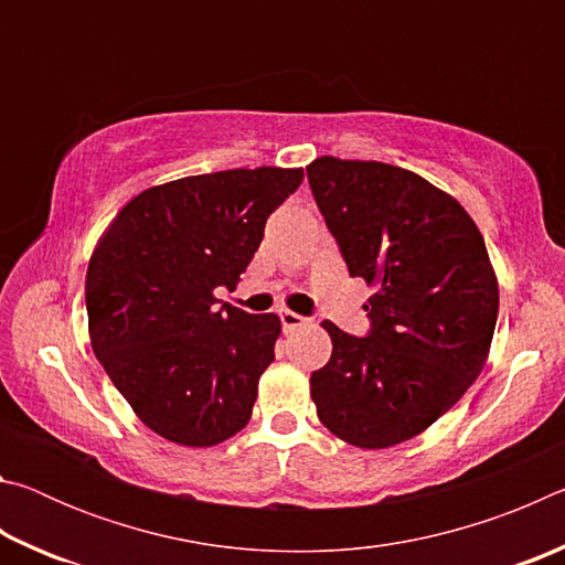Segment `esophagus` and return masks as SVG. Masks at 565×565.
<instances>
[{
  "label": "esophagus",
  "instance_id": "esophagus-1",
  "mask_svg": "<svg viewBox=\"0 0 565 565\" xmlns=\"http://www.w3.org/2000/svg\"><path fill=\"white\" fill-rule=\"evenodd\" d=\"M279 319H281L284 331H294V329H299V327H303V323H306V319L301 317V313L289 311V309H281L279 311Z\"/></svg>",
  "mask_w": 565,
  "mask_h": 565
}]
</instances>
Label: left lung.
<instances>
[{
    "instance_id": "obj_1",
    "label": "left lung",
    "mask_w": 565,
    "mask_h": 565,
    "mask_svg": "<svg viewBox=\"0 0 565 565\" xmlns=\"http://www.w3.org/2000/svg\"><path fill=\"white\" fill-rule=\"evenodd\" d=\"M306 177L349 274L376 286L366 337L323 321L333 351L311 398L347 444L396 446L481 374L499 317L489 252L466 209L414 171L321 157Z\"/></svg>"
}]
</instances>
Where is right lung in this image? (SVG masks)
<instances>
[{
	"instance_id": "right-lung-1",
	"label": "right lung",
	"mask_w": 565,
	"mask_h": 565,
	"mask_svg": "<svg viewBox=\"0 0 565 565\" xmlns=\"http://www.w3.org/2000/svg\"><path fill=\"white\" fill-rule=\"evenodd\" d=\"M303 169H232L145 189L114 216L87 271L89 339L151 431L216 446L248 424L281 321L214 299L246 271L266 218Z\"/></svg>"
}]
</instances>
